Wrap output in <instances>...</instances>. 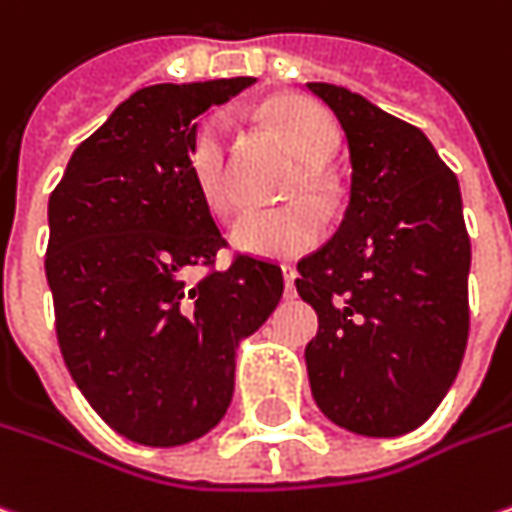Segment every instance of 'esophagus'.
Here are the masks:
<instances>
[{
	"label": "esophagus",
	"mask_w": 512,
	"mask_h": 512,
	"mask_svg": "<svg viewBox=\"0 0 512 512\" xmlns=\"http://www.w3.org/2000/svg\"><path fill=\"white\" fill-rule=\"evenodd\" d=\"M295 278H298V272L292 269V266H283V283H286V292L292 295V289H295Z\"/></svg>",
	"instance_id": "obj_1"
}]
</instances>
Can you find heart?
Segmentation results:
<instances>
[{
  "label": "heart",
  "instance_id": "b5f03b06",
  "mask_svg": "<svg viewBox=\"0 0 512 512\" xmlns=\"http://www.w3.org/2000/svg\"><path fill=\"white\" fill-rule=\"evenodd\" d=\"M272 120L295 148V154L309 166L303 177H298L286 189V197L292 200L289 206L240 214L232 226V243L234 249L249 255L298 257L312 246H318L326 232L321 206L303 194L306 191L315 197L326 194V183L318 166H323L335 154L338 128L326 108L309 100L278 102L272 108ZM189 166L206 206L220 217L232 214L237 197H234L232 168H229V120L223 114H212L197 125ZM295 196L299 197L298 201L294 200Z\"/></svg>",
  "mask_w": 512,
  "mask_h": 512
}]
</instances>
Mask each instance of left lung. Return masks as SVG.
Instances as JSON below:
<instances>
[{
    "instance_id": "1",
    "label": "left lung",
    "mask_w": 512,
    "mask_h": 512,
    "mask_svg": "<svg viewBox=\"0 0 512 512\" xmlns=\"http://www.w3.org/2000/svg\"><path fill=\"white\" fill-rule=\"evenodd\" d=\"M306 88L338 117L352 166L344 220L295 280L318 312L312 398L349 433L404 435L453 387L470 332L458 180L421 128L341 85Z\"/></svg>"
}]
</instances>
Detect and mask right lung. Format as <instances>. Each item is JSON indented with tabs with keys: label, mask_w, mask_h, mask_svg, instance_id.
<instances>
[{
	"label": "right lung",
	"mask_w": 512,
	"mask_h": 512,
	"mask_svg": "<svg viewBox=\"0 0 512 512\" xmlns=\"http://www.w3.org/2000/svg\"><path fill=\"white\" fill-rule=\"evenodd\" d=\"M255 79L148 85L71 154L48 200L56 341L102 421L145 447L206 435L234 392V352L275 312L280 266L226 246L191 174L197 117Z\"/></svg>",
	"instance_id": "obj_1"
}]
</instances>
